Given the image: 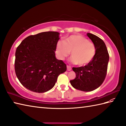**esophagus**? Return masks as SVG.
Listing matches in <instances>:
<instances>
[{
    "mask_svg": "<svg viewBox=\"0 0 126 126\" xmlns=\"http://www.w3.org/2000/svg\"><path fill=\"white\" fill-rule=\"evenodd\" d=\"M66 68H67V70L68 71H70L71 70V67L70 66L67 65V66H66Z\"/></svg>",
    "mask_w": 126,
    "mask_h": 126,
    "instance_id": "esophagus-1",
    "label": "esophagus"
}]
</instances>
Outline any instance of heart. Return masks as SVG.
<instances>
[{"label":"heart","instance_id":"1","mask_svg":"<svg viewBox=\"0 0 126 126\" xmlns=\"http://www.w3.org/2000/svg\"><path fill=\"white\" fill-rule=\"evenodd\" d=\"M55 52L60 60H64L71 52L72 62L78 64L79 66H84L93 60L96 49L93 43L88 41L83 36L76 34L67 37L63 42H58Z\"/></svg>","mask_w":126,"mask_h":126}]
</instances>
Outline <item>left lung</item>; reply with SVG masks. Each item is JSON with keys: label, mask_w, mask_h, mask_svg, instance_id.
<instances>
[{"label": "left lung", "mask_w": 126, "mask_h": 126, "mask_svg": "<svg viewBox=\"0 0 126 126\" xmlns=\"http://www.w3.org/2000/svg\"><path fill=\"white\" fill-rule=\"evenodd\" d=\"M87 35L95 45L96 52L93 60L84 66L73 68L76 77L70 80L74 88L83 92H91L102 84L107 71L109 56L104 42L92 33Z\"/></svg>", "instance_id": "left-lung-1"}]
</instances>
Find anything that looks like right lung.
Listing matches in <instances>:
<instances>
[{
	"label": "right lung",
	"instance_id": "right-lung-1",
	"mask_svg": "<svg viewBox=\"0 0 126 126\" xmlns=\"http://www.w3.org/2000/svg\"><path fill=\"white\" fill-rule=\"evenodd\" d=\"M60 33L43 32L26 37L16 50L15 69L24 87L42 93L51 89L57 77L66 70V65L56 58Z\"/></svg>",
	"mask_w": 126,
	"mask_h": 126
}]
</instances>
